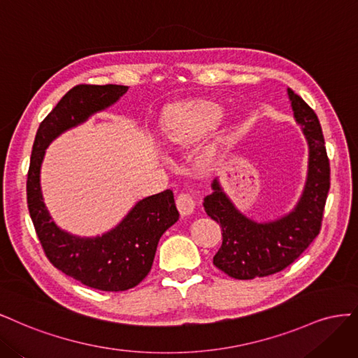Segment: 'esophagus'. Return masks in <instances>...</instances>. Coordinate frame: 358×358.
I'll list each match as a JSON object with an SVG mask.
<instances>
[{
	"instance_id": "1",
	"label": "esophagus",
	"mask_w": 358,
	"mask_h": 358,
	"mask_svg": "<svg viewBox=\"0 0 358 358\" xmlns=\"http://www.w3.org/2000/svg\"><path fill=\"white\" fill-rule=\"evenodd\" d=\"M176 203H177V208L181 215H190L194 211V206H196L193 196L189 193L178 194Z\"/></svg>"
}]
</instances>
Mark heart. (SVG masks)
<instances>
[{"mask_svg":"<svg viewBox=\"0 0 358 358\" xmlns=\"http://www.w3.org/2000/svg\"><path fill=\"white\" fill-rule=\"evenodd\" d=\"M223 116V108L213 101H192L172 107L162 124L164 140L169 145L198 141Z\"/></svg>","mask_w":358,"mask_h":358,"instance_id":"1","label":"heart"}]
</instances>
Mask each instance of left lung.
I'll return each instance as SVG.
<instances>
[{
  "instance_id": "obj_1",
  "label": "left lung",
  "mask_w": 358,
  "mask_h": 358,
  "mask_svg": "<svg viewBox=\"0 0 358 358\" xmlns=\"http://www.w3.org/2000/svg\"><path fill=\"white\" fill-rule=\"evenodd\" d=\"M297 124L308 141V178L294 208L272 222L259 223L242 214L214 180L203 199L205 213L220 223L223 242L213 259L215 266L236 280H252L285 269L320 234L330 189V164L317 114L287 89Z\"/></svg>"
}]
</instances>
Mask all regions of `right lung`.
Returning a JSON list of instances; mask_svg holds the SVG:
<instances>
[{"instance_id":"1","label":"right lung","mask_w":358,"mask_h":358,"mask_svg":"<svg viewBox=\"0 0 358 358\" xmlns=\"http://www.w3.org/2000/svg\"><path fill=\"white\" fill-rule=\"evenodd\" d=\"M120 85H78L68 90L41 123L32 145L27 181L31 220L40 244L55 268L102 292H124L140 284L155 260L159 239L178 220L172 190L136 202L110 232L80 238L59 229L43 202L40 168L45 148L62 132L117 102L128 92Z\"/></svg>"}]
</instances>
